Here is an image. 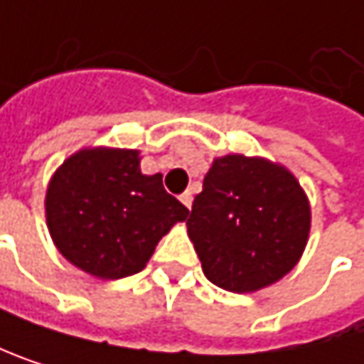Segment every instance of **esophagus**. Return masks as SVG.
<instances>
[{
  "mask_svg": "<svg viewBox=\"0 0 364 364\" xmlns=\"http://www.w3.org/2000/svg\"><path fill=\"white\" fill-rule=\"evenodd\" d=\"M180 201H182V203H184L188 210H191V205H193V193H191V191L182 193V195H180Z\"/></svg>",
  "mask_w": 364,
  "mask_h": 364,
  "instance_id": "1",
  "label": "esophagus"
}]
</instances>
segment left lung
I'll use <instances>...</instances> for the list:
<instances>
[{"instance_id": "1", "label": "left lung", "mask_w": 364, "mask_h": 364, "mask_svg": "<svg viewBox=\"0 0 364 364\" xmlns=\"http://www.w3.org/2000/svg\"><path fill=\"white\" fill-rule=\"evenodd\" d=\"M186 225L212 284L255 292L301 259L309 203L288 169L265 159L229 154L214 161Z\"/></svg>"}]
</instances>
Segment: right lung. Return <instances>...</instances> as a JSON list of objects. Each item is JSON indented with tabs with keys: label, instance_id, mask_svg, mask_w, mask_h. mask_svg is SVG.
Returning a JSON list of instances; mask_svg holds the SVG:
<instances>
[{
	"label": "right lung",
	"instance_id": "obj_1",
	"mask_svg": "<svg viewBox=\"0 0 364 364\" xmlns=\"http://www.w3.org/2000/svg\"><path fill=\"white\" fill-rule=\"evenodd\" d=\"M137 150L92 148L70 156L46 193V223L59 252L103 279L141 272L161 237L188 210L139 171Z\"/></svg>",
	"mask_w": 364,
	"mask_h": 364
}]
</instances>
